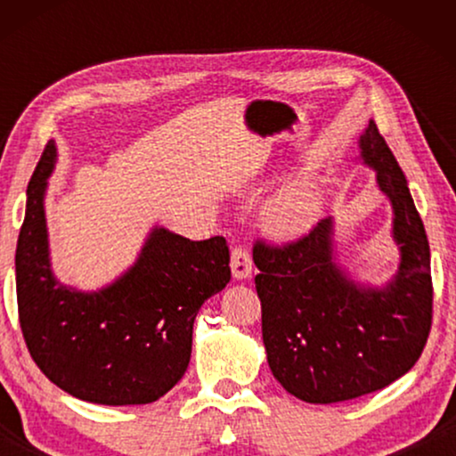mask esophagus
Wrapping results in <instances>:
<instances>
[{
  "instance_id": "esophagus-1",
  "label": "esophagus",
  "mask_w": 456,
  "mask_h": 456,
  "mask_svg": "<svg viewBox=\"0 0 456 456\" xmlns=\"http://www.w3.org/2000/svg\"><path fill=\"white\" fill-rule=\"evenodd\" d=\"M230 267H232V276L236 280H245L251 276V270H253V261H251V255L245 247H234L232 248V255H230Z\"/></svg>"
}]
</instances>
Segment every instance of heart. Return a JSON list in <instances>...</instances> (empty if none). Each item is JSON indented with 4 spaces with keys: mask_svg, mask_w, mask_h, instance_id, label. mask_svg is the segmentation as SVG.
<instances>
[{
    "mask_svg": "<svg viewBox=\"0 0 456 456\" xmlns=\"http://www.w3.org/2000/svg\"><path fill=\"white\" fill-rule=\"evenodd\" d=\"M320 191L311 180H297L270 199L264 226L273 239L295 240L315 226L320 216Z\"/></svg>",
    "mask_w": 456,
    "mask_h": 456,
    "instance_id": "b5f03b06",
    "label": "heart"
}]
</instances>
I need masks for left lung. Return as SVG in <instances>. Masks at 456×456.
<instances>
[{"label": "left lung", "instance_id": "obj_1", "mask_svg": "<svg viewBox=\"0 0 456 456\" xmlns=\"http://www.w3.org/2000/svg\"><path fill=\"white\" fill-rule=\"evenodd\" d=\"M359 149L392 205L401 261L388 282L348 276L336 261L332 217L297 242L253 248L267 363L286 392L314 404L386 388L417 363L432 328L429 242L407 178L373 120Z\"/></svg>", "mask_w": 456, "mask_h": 456}]
</instances>
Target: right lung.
<instances>
[{
  "mask_svg": "<svg viewBox=\"0 0 456 456\" xmlns=\"http://www.w3.org/2000/svg\"><path fill=\"white\" fill-rule=\"evenodd\" d=\"M49 141L27 189L16 247V297L30 357L52 382L86 403L147 404L178 384L191 361L201 305L230 282L224 236L189 240L153 226L120 278L85 292L52 270L45 220Z\"/></svg>",
  "mask_w": 456,
  "mask_h": 456,
  "instance_id": "obj_1",
  "label": "right lung"
}]
</instances>
